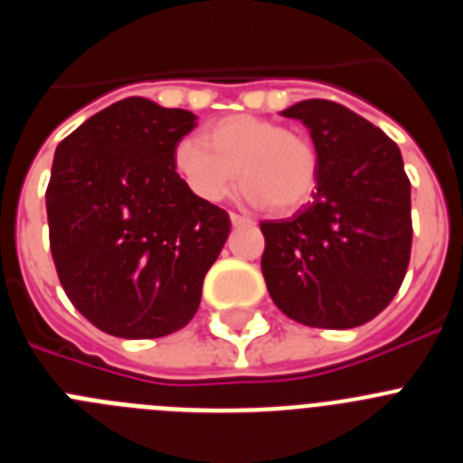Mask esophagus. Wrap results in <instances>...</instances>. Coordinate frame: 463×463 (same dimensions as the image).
<instances>
[{
    "instance_id": "obj_1",
    "label": "esophagus",
    "mask_w": 463,
    "mask_h": 463,
    "mask_svg": "<svg viewBox=\"0 0 463 463\" xmlns=\"http://www.w3.org/2000/svg\"><path fill=\"white\" fill-rule=\"evenodd\" d=\"M229 220H232V224H234V227H248V224H252V220H248L245 215H239V213H232V215H229Z\"/></svg>"
}]
</instances>
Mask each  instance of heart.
Segmentation results:
<instances>
[{
	"instance_id": "1",
	"label": "heart",
	"mask_w": 463,
	"mask_h": 463,
	"mask_svg": "<svg viewBox=\"0 0 463 463\" xmlns=\"http://www.w3.org/2000/svg\"><path fill=\"white\" fill-rule=\"evenodd\" d=\"M174 166L202 202H220L234 174L252 206L289 213L304 206L317 183V155L306 137L257 116H229L206 137H187L174 150Z\"/></svg>"
}]
</instances>
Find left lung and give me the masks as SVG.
<instances>
[{
    "label": "left lung",
    "mask_w": 463,
    "mask_h": 463,
    "mask_svg": "<svg viewBox=\"0 0 463 463\" xmlns=\"http://www.w3.org/2000/svg\"><path fill=\"white\" fill-rule=\"evenodd\" d=\"M301 120L317 155L313 203L261 222V273L282 313L317 329H353L383 313L411 261V181L383 129L354 110L306 99Z\"/></svg>",
    "instance_id": "1"
}]
</instances>
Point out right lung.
I'll return each instance as SVG.
<instances>
[{"instance_id": "obj_1", "label": "right lung", "mask_w": 463, "mask_h": 463, "mask_svg": "<svg viewBox=\"0 0 463 463\" xmlns=\"http://www.w3.org/2000/svg\"><path fill=\"white\" fill-rule=\"evenodd\" d=\"M196 116L127 97L55 150L46 190L51 252L71 304L118 338L183 329L229 236V215L196 199L174 150Z\"/></svg>"}]
</instances>
